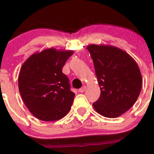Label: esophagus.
<instances>
[{"mask_svg":"<svg viewBox=\"0 0 154 154\" xmlns=\"http://www.w3.org/2000/svg\"><path fill=\"white\" fill-rule=\"evenodd\" d=\"M86 86H83L82 88H80V89H79V92H84L85 91H86Z\"/></svg>","mask_w":154,"mask_h":154,"instance_id":"esophagus-1","label":"esophagus"}]
</instances>
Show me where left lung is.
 <instances>
[{"mask_svg":"<svg viewBox=\"0 0 154 154\" xmlns=\"http://www.w3.org/2000/svg\"><path fill=\"white\" fill-rule=\"evenodd\" d=\"M93 60L100 95L94 109L106 118H117L133 106L142 89V77L134 59L109 45L87 46Z\"/></svg>","mask_w":154,"mask_h":154,"instance_id":"1","label":"left lung"}]
</instances>
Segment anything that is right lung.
<instances>
[{
	"label": "right lung",
	"instance_id": "1",
	"mask_svg": "<svg viewBox=\"0 0 154 154\" xmlns=\"http://www.w3.org/2000/svg\"><path fill=\"white\" fill-rule=\"evenodd\" d=\"M73 54L71 50L47 48L34 53L23 63L18 89L25 106L39 120H60L69 112L75 94L62 69Z\"/></svg>",
	"mask_w": 154,
	"mask_h": 154
}]
</instances>
